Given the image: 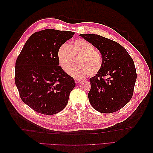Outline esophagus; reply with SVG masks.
<instances>
[{"instance_id":"34e87169","label":"esophagus","mask_w":153,"mask_h":153,"mask_svg":"<svg viewBox=\"0 0 153 153\" xmlns=\"http://www.w3.org/2000/svg\"><path fill=\"white\" fill-rule=\"evenodd\" d=\"M75 80V82H76V83H78L79 82H80V81H81V79H74Z\"/></svg>"}]
</instances>
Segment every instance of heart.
I'll return each instance as SVG.
<instances>
[{
    "instance_id": "obj_1",
    "label": "heart",
    "mask_w": 153,
    "mask_h": 153,
    "mask_svg": "<svg viewBox=\"0 0 153 153\" xmlns=\"http://www.w3.org/2000/svg\"><path fill=\"white\" fill-rule=\"evenodd\" d=\"M79 56L77 60L79 64L71 67L73 64V56ZM57 58L59 64L70 76L81 79L90 74L98 73L102 66V58L95 47L85 39H79L71 43L70 46L63 44L58 48Z\"/></svg>"
}]
</instances>
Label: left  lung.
Wrapping results in <instances>:
<instances>
[{
  "label": "left lung",
  "mask_w": 153,
  "mask_h": 153,
  "mask_svg": "<svg viewBox=\"0 0 153 153\" xmlns=\"http://www.w3.org/2000/svg\"><path fill=\"white\" fill-rule=\"evenodd\" d=\"M101 54L102 66L91 77L88 98L97 111H118L131 100L137 79L134 60L122 45L95 34H80Z\"/></svg>",
  "instance_id": "1"
}]
</instances>
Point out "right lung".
Wrapping results in <instances>:
<instances>
[{
	"instance_id": "1",
	"label": "right lung",
	"mask_w": 153,
	"mask_h": 153,
	"mask_svg": "<svg viewBox=\"0 0 153 153\" xmlns=\"http://www.w3.org/2000/svg\"><path fill=\"white\" fill-rule=\"evenodd\" d=\"M74 33L53 29L36 32L16 60V85L22 101L35 111L53 115L67 105L76 83L59 66L57 51Z\"/></svg>"
}]
</instances>
